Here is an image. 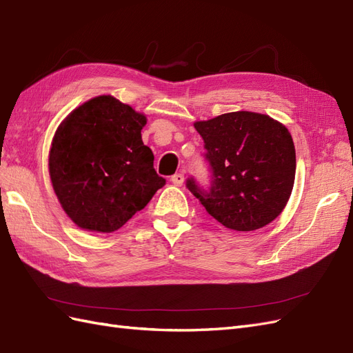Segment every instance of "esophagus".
Instances as JSON below:
<instances>
[{
    "label": "esophagus",
    "instance_id": "34e87169",
    "mask_svg": "<svg viewBox=\"0 0 353 353\" xmlns=\"http://www.w3.org/2000/svg\"><path fill=\"white\" fill-rule=\"evenodd\" d=\"M184 179H185V176H184V172L175 174L172 178H170V181H172V183H174L175 185H178V187H181V185L184 184Z\"/></svg>",
    "mask_w": 353,
    "mask_h": 353
}]
</instances>
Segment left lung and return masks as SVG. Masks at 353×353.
Returning a JSON list of instances; mask_svg holds the SVG:
<instances>
[{"label":"left lung","instance_id":"obj_1","mask_svg":"<svg viewBox=\"0 0 353 353\" xmlns=\"http://www.w3.org/2000/svg\"><path fill=\"white\" fill-rule=\"evenodd\" d=\"M212 169L211 188L187 187L218 223L236 232L270 224L287 206L295 178L291 133L268 114L234 111L196 121Z\"/></svg>","mask_w":353,"mask_h":353}]
</instances>
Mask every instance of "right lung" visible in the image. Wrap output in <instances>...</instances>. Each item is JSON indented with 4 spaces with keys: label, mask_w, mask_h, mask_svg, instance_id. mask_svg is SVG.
<instances>
[{
    "label": "right lung",
    "mask_w": 353,
    "mask_h": 353,
    "mask_svg": "<svg viewBox=\"0 0 353 353\" xmlns=\"http://www.w3.org/2000/svg\"><path fill=\"white\" fill-rule=\"evenodd\" d=\"M145 125L144 114L111 94L85 101L62 120L52 139L49 174L75 225L116 232L166 184L142 142Z\"/></svg>",
    "instance_id": "1"
}]
</instances>
